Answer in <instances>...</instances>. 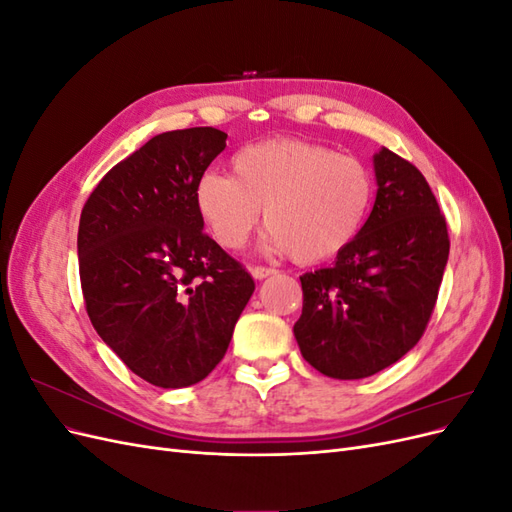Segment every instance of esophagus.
Masks as SVG:
<instances>
[{"instance_id": "obj_1", "label": "esophagus", "mask_w": 512, "mask_h": 512, "mask_svg": "<svg viewBox=\"0 0 512 512\" xmlns=\"http://www.w3.org/2000/svg\"><path fill=\"white\" fill-rule=\"evenodd\" d=\"M250 271H252V275L256 277V280H265V277H269V275L277 273V271H275V269H271V267H252Z\"/></svg>"}]
</instances>
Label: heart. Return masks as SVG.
Listing matches in <instances>:
<instances>
[{"label":"heart","instance_id":"obj_1","mask_svg":"<svg viewBox=\"0 0 512 512\" xmlns=\"http://www.w3.org/2000/svg\"><path fill=\"white\" fill-rule=\"evenodd\" d=\"M230 168L232 177L209 170L194 185L200 220L224 250L250 239L262 211L271 250L316 265L346 250L374 205L365 162L301 138L243 147Z\"/></svg>","mask_w":512,"mask_h":512}]
</instances>
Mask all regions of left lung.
Listing matches in <instances>:
<instances>
[{
    "instance_id": "left-lung-1",
    "label": "left lung",
    "mask_w": 512,
    "mask_h": 512,
    "mask_svg": "<svg viewBox=\"0 0 512 512\" xmlns=\"http://www.w3.org/2000/svg\"><path fill=\"white\" fill-rule=\"evenodd\" d=\"M365 226L333 267L301 275L294 322L303 359L320 374L359 380L397 363L423 337L451 250L446 218L414 164L382 149Z\"/></svg>"
}]
</instances>
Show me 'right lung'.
Segmentation results:
<instances>
[{
  "label": "right lung",
  "instance_id": "add662e5",
  "mask_svg": "<svg viewBox=\"0 0 512 512\" xmlns=\"http://www.w3.org/2000/svg\"><path fill=\"white\" fill-rule=\"evenodd\" d=\"M226 147L215 128L153 136L89 194L79 222L87 316L119 359L160 389L205 380L256 288L207 232L194 185Z\"/></svg>",
  "mask_w": 512,
  "mask_h": 512
}]
</instances>
